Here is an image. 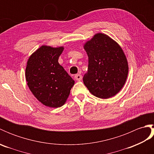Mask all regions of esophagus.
<instances>
[{
  "instance_id": "obj_1",
  "label": "esophagus",
  "mask_w": 154,
  "mask_h": 154,
  "mask_svg": "<svg viewBox=\"0 0 154 154\" xmlns=\"http://www.w3.org/2000/svg\"><path fill=\"white\" fill-rule=\"evenodd\" d=\"M74 78H75V79H76L77 81H81V79H82L83 77H82V75H80V74H77V75H75Z\"/></svg>"
}]
</instances>
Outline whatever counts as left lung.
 I'll return each instance as SVG.
<instances>
[{"mask_svg": "<svg viewBox=\"0 0 154 154\" xmlns=\"http://www.w3.org/2000/svg\"><path fill=\"white\" fill-rule=\"evenodd\" d=\"M89 57L83 83L93 95L109 99L122 89L127 79L128 65L120 45L108 35L99 33L84 45Z\"/></svg>", "mask_w": 154, "mask_h": 154, "instance_id": "obj_1", "label": "left lung"}]
</instances>
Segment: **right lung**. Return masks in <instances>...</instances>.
<instances>
[{
  "instance_id": "1",
  "label": "right lung",
  "mask_w": 154,
  "mask_h": 154,
  "mask_svg": "<svg viewBox=\"0 0 154 154\" xmlns=\"http://www.w3.org/2000/svg\"><path fill=\"white\" fill-rule=\"evenodd\" d=\"M63 47L42 45L27 62L26 79L29 89L44 105L58 108L66 101L74 80L58 63Z\"/></svg>"
}]
</instances>
